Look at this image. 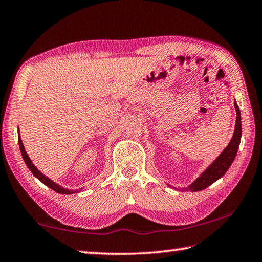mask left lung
Returning <instances> with one entry per match:
<instances>
[{"label": "left lung", "mask_w": 262, "mask_h": 262, "mask_svg": "<svg viewBox=\"0 0 262 262\" xmlns=\"http://www.w3.org/2000/svg\"><path fill=\"white\" fill-rule=\"evenodd\" d=\"M234 108H236V125H234V132L232 139L230 140L229 144L227 145L223 151H222L217 158L212 162L209 166L206 167V170L201 172V174L195 179L192 184L188 185L187 187L183 188L181 190H189V192H199L207 188L208 186L214 184L215 181L219 180L225 174V172L229 170L231 164L234 161V157L238 152L239 144H241L242 139V118H241V110L234 101Z\"/></svg>", "instance_id": "obj_1"}]
</instances>
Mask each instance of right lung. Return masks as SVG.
Segmentation results:
<instances>
[{"mask_svg": "<svg viewBox=\"0 0 262 262\" xmlns=\"http://www.w3.org/2000/svg\"><path fill=\"white\" fill-rule=\"evenodd\" d=\"M18 144H19L20 154H21V156H23V159H24V162L26 164V166L29 167V170L32 172V174L35 177V178H37L38 180H40L43 185H46L47 187H50L51 189L55 190L56 193H60V194L68 195V194H75V193L82 192L83 187L82 188H78V189H68V188H66V187H62V186H60L59 184H56L55 181H53L52 179L48 178V177H46L45 174L41 173V172L39 171L38 168L34 166V164L32 163V161H31V158L29 157V155L26 154L25 148H24V144H23V142H21V139H20L19 129H18Z\"/></svg>", "mask_w": 262, "mask_h": 262, "instance_id": "add662e5", "label": "right lung"}]
</instances>
